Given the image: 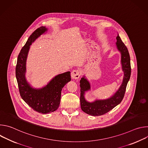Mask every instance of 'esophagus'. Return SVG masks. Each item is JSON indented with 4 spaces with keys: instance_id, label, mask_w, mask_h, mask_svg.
Masks as SVG:
<instances>
[{
    "instance_id": "esophagus-1",
    "label": "esophagus",
    "mask_w": 148,
    "mask_h": 148,
    "mask_svg": "<svg viewBox=\"0 0 148 148\" xmlns=\"http://www.w3.org/2000/svg\"><path fill=\"white\" fill-rule=\"evenodd\" d=\"M71 78L74 79H77L79 78L80 71L78 70H74L71 72Z\"/></svg>"
}]
</instances>
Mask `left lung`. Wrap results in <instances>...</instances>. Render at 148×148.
<instances>
[{
  "instance_id": "left-lung-1",
  "label": "left lung",
  "mask_w": 148,
  "mask_h": 148,
  "mask_svg": "<svg viewBox=\"0 0 148 148\" xmlns=\"http://www.w3.org/2000/svg\"><path fill=\"white\" fill-rule=\"evenodd\" d=\"M116 45L118 50L121 54L122 69L124 75L121 86L114 95L107 99L96 100L92 102H89L84 98V94L86 91L90 90V82L84 77L80 80L81 108L84 112L88 115L99 116L106 114L120 103L123 98L131 73L130 56L127 47L122 42L118 34L116 37Z\"/></svg>"
}]
</instances>
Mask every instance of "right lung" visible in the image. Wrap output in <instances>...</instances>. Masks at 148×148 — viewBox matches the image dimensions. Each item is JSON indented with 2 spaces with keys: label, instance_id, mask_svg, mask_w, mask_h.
Returning <instances> with one entry per match:
<instances>
[{
  "label": "right lung",
  "instance_id": "1",
  "mask_svg": "<svg viewBox=\"0 0 148 148\" xmlns=\"http://www.w3.org/2000/svg\"><path fill=\"white\" fill-rule=\"evenodd\" d=\"M46 31V27L41 26L30 35L18 56L16 67V77L21 97L34 111L41 114L50 113L58 109L62 88L71 81L70 72L68 71L56 76L43 88L36 89L26 79V62L30 46Z\"/></svg>",
  "mask_w": 148,
  "mask_h": 148
}]
</instances>
